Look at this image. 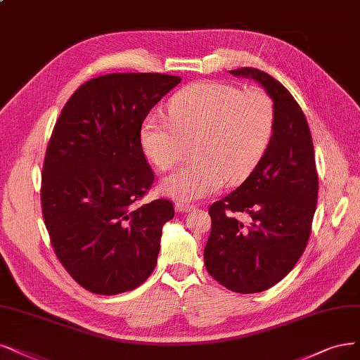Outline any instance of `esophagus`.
Returning <instances> with one entry per match:
<instances>
[{
	"label": "esophagus",
	"instance_id": "34e87169",
	"mask_svg": "<svg viewBox=\"0 0 360 360\" xmlns=\"http://www.w3.org/2000/svg\"><path fill=\"white\" fill-rule=\"evenodd\" d=\"M175 209H176V212H191V210H194L195 209V206L194 205H190V203H182V202H176L175 203Z\"/></svg>",
	"mask_w": 360,
	"mask_h": 360
}]
</instances>
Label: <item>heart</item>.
<instances>
[{
  "mask_svg": "<svg viewBox=\"0 0 360 360\" xmlns=\"http://www.w3.org/2000/svg\"><path fill=\"white\" fill-rule=\"evenodd\" d=\"M167 112L169 120H145L141 145L160 170L175 167L193 145V162L162 184L167 195L182 202L217 193L225 179H245L267 151L276 123L267 93L227 83L185 87L170 99Z\"/></svg>",
  "mask_w": 360,
  "mask_h": 360,
  "instance_id": "1",
  "label": "heart"
}]
</instances>
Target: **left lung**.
<instances>
[{
  "label": "left lung",
  "instance_id": "left-lung-1",
  "mask_svg": "<svg viewBox=\"0 0 360 360\" xmlns=\"http://www.w3.org/2000/svg\"><path fill=\"white\" fill-rule=\"evenodd\" d=\"M230 72L265 89L276 123L269 148L248 179L209 207L205 265L227 289L255 294L281 282L301 258L311 233L319 176L307 118L289 90L257 68ZM237 214H248L250 222Z\"/></svg>",
  "mask_w": 360,
  "mask_h": 360
}]
</instances>
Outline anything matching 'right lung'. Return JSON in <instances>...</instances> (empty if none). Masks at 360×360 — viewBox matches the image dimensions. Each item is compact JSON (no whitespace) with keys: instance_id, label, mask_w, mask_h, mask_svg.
<instances>
[{"instance_id":"obj_1","label":"right lung","mask_w":360,"mask_h":360,"mask_svg":"<svg viewBox=\"0 0 360 360\" xmlns=\"http://www.w3.org/2000/svg\"><path fill=\"white\" fill-rule=\"evenodd\" d=\"M181 77L106 74L79 86L47 143L41 207L58 259L74 281L99 295L141 286L153 273L167 198L139 205L154 172L141 145L153 106Z\"/></svg>"}]
</instances>
